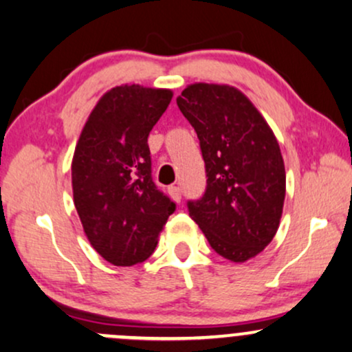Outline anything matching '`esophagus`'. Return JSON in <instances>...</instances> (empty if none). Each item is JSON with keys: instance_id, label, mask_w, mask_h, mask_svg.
Listing matches in <instances>:
<instances>
[{"instance_id": "obj_1", "label": "esophagus", "mask_w": 352, "mask_h": 352, "mask_svg": "<svg viewBox=\"0 0 352 352\" xmlns=\"http://www.w3.org/2000/svg\"><path fill=\"white\" fill-rule=\"evenodd\" d=\"M168 195L172 197V200L180 201L182 200V190L179 185H170V187H168Z\"/></svg>"}]
</instances>
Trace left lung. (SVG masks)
I'll list each match as a JSON object with an SVG mask.
<instances>
[{
    "label": "left lung",
    "instance_id": "1",
    "mask_svg": "<svg viewBox=\"0 0 352 352\" xmlns=\"http://www.w3.org/2000/svg\"><path fill=\"white\" fill-rule=\"evenodd\" d=\"M177 106L195 129L207 190L188 213L220 256L243 263L261 253L280 227L286 172L272 127L241 91L190 84Z\"/></svg>",
    "mask_w": 352,
    "mask_h": 352
}]
</instances>
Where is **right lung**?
Instances as JSON below:
<instances>
[{"label": "right lung", "mask_w": 352, "mask_h": 352, "mask_svg": "<svg viewBox=\"0 0 352 352\" xmlns=\"http://www.w3.org/2000/svg\"><path fill=\"white\" fill-rule=\"evenodd\" d=\"M170 89L124 84L89 114L72 157V195L89 243L116 266L142 263L175 204L152 182L148 134Z\"/></svg>", "instance_id": "add662e5"}]
</instances>
